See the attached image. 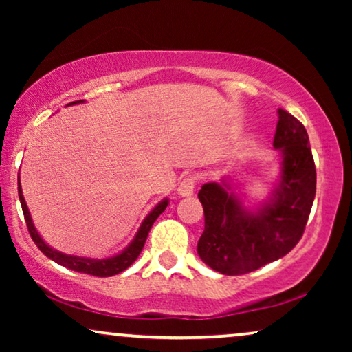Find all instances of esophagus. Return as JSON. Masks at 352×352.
<instances>
[{
	"mask_svg": "<svg viewBox=\"0 0 352 352\" xmlns=\"http://www.w3.org/2000/svg\"><path fill=\"white\" fill-rule=\"evenodd\" d=\"M176 192H177V195H179V197L194 195V192H195V179H194V177H192V176L184 177V179L179 182V186H177Z\"/></svg>",
	"mask_w": 352,
	"mask_h": 352,
	"instance_id": "1",
	"label": "esophagus"
}]
</instances>
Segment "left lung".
I'll list each match as a JSON object with an SVG mask.
<instances>
[{
	"instance_id": "8db88e82",
	"label": "left lung",
	"mask_w": 352,
	"mask_h": 352,
	"mask_svg": "<svg viewBox=\"0 0 352 352\" xmlns=\"http://www.w3.org/2000/svg\"><path fill=\"white\" fill-rule=\"evenodd\" d=\"M274 148L280 175L266 200L254 206L235 190L232 179L206 182L199 192L205 230L197 253L206 266L224 276H240L277 261L295 248L305 232L316 197V165L307 131L278 109Z\"/></svg>"
}]
</instances>
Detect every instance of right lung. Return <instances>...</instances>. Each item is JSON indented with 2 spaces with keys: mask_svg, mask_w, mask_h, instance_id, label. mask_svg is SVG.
<instances>
[{
  "mask_svg": "<svg viewBox=\"0 0 352 352\" xmlns=\"http://www.w3.org/2000/svg\"><path fill=\"white\" fill-rule=\"evenodd\" d=\"M81 102H85V100H75V102H70L69 105H76ZM17 184H19V200H21L23 216H25L28 232H30L33 242L36 243V247L41 250L43 254H46L47 258L52 259V261L57 264H60V266L72 269V271L89 274V276H96V277L115 276V274L123 272L124 269H128L129 266H131V264L136 261L138 256L142 252L144 243H146V239L148 235V230H151V228H152V224L155 223V219L163 213V211H165L168 204H170V200L168 199H163L162 201H158V204L152 208L151 213L144 218L141 226H139L136 235H134V239L128 243V247H124L120 253L113 254V256H109V258L75 256V254H65V253L59 252V250L50 247V245L43 240L41 235L38 234L35 224H33L32 214H30V211H28L25 199H23L21 176L17 177Z\"/></svg>",
  "mask_w": 352,
  "mask_h": 352,
  "instance_id": "add662e5",
  "label": "right lung"
}]
</instances>
